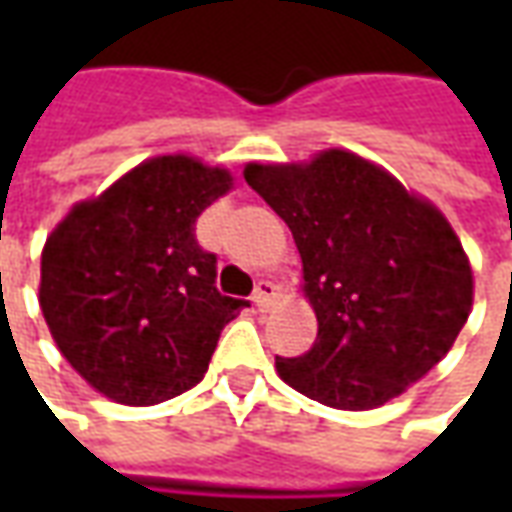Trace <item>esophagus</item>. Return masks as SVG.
<instances>
[{
	"label": "esophagus",
	"instance_id": "esophagus-1",
	"mask_svg": "<svg viewBox=\"0 0 512 512\" xmlns=\"http://www.w3.org/2000/svg\"><path fill=\"white\" fill-rule=\"evenodd\" d=\"M252 301H255L257 310L268 312L279 301V288H277V285H274V282H268V279H263V282L257 285Z\"/></svg>",
	"mask_w": 512,
	"mask_h": 512
}]
</instances>
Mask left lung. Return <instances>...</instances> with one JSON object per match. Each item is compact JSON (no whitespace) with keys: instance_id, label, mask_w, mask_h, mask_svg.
Masks as SVG:
<instances>
[{"instance_id":"left-lung-1","label":"left lung","mask_w":512,"mask_h":512,"mask_svg":"<svg viewBox=\"0 0 512 512\" xmlns=\"http://www.w3.org/2000/svg\"><path fill=\"white\" fill-rule=\"evenodd\" d=\"M246 183L279 213L318 318L307 354L277 356L301 395L370 411L447 356L472 312V263L447 216L381 164L329 147L310 161H249Z\"/></svg>"}]
</instances>
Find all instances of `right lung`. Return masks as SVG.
Returning a JSON list of instances; mask_svg holds the SVG:
<instances>
[{"label":"right lung","mask_w":512,"mask_h":512,"mask_svg":"<svg viewBox=\"0 0 512 512\" xmlns=\"http://www.w3.org/2000/svg\"><path fill=\"white\" fill-rule=\"evenodd\" d=\"M235 186L186 153L147 158L65 213L40 252L38 301L60 354L115 403L156 406L197 384L246 301L216 290L194 222Z\"/></svg>","instance_id":"1"}]
</instances>
